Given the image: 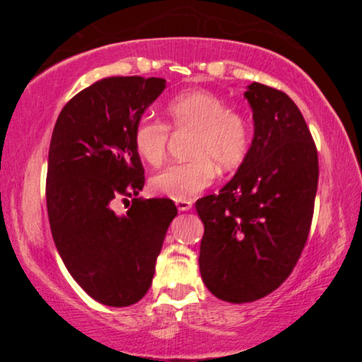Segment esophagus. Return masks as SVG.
Returning a JSON list of instances; mask_svg holds the SVG:
<instances>
[{"label": "esophagus", "instance_id": "1", "mask_svg": "<svg viewBox=\"0 0 362 362\" xmlns=\"http://www.w3.org/2000/svg\"><path fill=\"white\" fill-rule=\"evenodd\" d=\"M176 206H177V209L185 212V211H189L191 209L192 202L189 199H187V201H176Z\"/></svg>", "mask_w": 362, "mask_h": 362}]
</instances>
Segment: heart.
Returning <instances> with one entry per match:
<instances>
[{
	"label": "heart",
	"instance_id": "b5f03b06",
	"mask_svg": "<svg viewBox=\"0 0 362 362\" xmlns=\"http://www.w3.org/2000/svg\"><path fill=\"white\" fill-rule=\"evenodd\" d=\"M170 125L191 132L187 156L151 177V187L175 201L196 197L216 180V168L227 173L244 161L250 145L249 123L242 113L227 108L224 98L207 90H187L166 105ZM168 127L153 118H141L133 130L138 156L151 166L165 160Z\"/></svg>",
	"mask_w": 362,
	"mask_h": 362
}]
</instances>
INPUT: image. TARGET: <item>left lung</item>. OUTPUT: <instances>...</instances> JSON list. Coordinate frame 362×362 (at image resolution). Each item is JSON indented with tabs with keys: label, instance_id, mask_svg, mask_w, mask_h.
Masks as SVG:
<instances>
[{
	"label": "left lung",
	"instance_id": "1",
	"mask_svg": "<svg viewBox=\"0 0 362 362\" xmlns=\"http://www.w3.org/2000/svg\"><path fill=\"white\" fill-rule=\"evenodd\" d=\"M244 97L254 118L249 151L219 194L196 202L204 224L202 281L229 303L264 298L291 274L318 187V153L295 102L259 82Z\"/></svg>",
	"mask_w": 362,
	"mask_h": 362
}]
</instances>
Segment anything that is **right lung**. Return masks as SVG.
I'll return each mask as SVG.
<instances>
[{
  "instance_id": "obj_1",
  "label": "right lung",
  "mask_w": 362,
  "mask_h": 362,
  "mask_svg": "<svg viewBox=\"0 0 362 362\" xmlns=\"http://www.w3.org/2000/svg\"><path fill=\"white\" fill-rule=\"evenodd\" d=\"M165 88L158 77L102 78L66 103L52 132L46 199L54 244L72 279L107 306L145 296L177 216L171 199L136 197L145 171L133 130ZM122 197H133L132 206L117 215Z\"/></svg>"
}]
</instances>
